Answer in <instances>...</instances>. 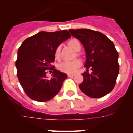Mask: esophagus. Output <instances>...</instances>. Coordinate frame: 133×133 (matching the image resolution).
Instances as JSON below:
<instances>
[{"label": "esophagus", "instance_id": "34e87169", "mask_svg": "<svg viewBox=\"0 0 133 133\" xmlns=\"http://www.w3.org/2000/svg\"><path fill=\"white\" fill-rule=\"evenodd\" d=\"M75 77V75H74V74H68V77L72 78V77Z\"/></svg>", "mask_w": 133, "mask_h": 133}]
</instances>
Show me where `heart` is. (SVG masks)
Masks as SVG:
<instances>
[{"label": "heart", "mask_w": 133, "mask_h": 133, "mask_svg": "<svg viewBox=\"0 0 133 133\" xmlns=\"http://www.w3.org/2000/svg\"><path fill=\"white\" fill-rule=\"evenodd\" d=\"M68 44L75 51H79L81 49V43L77 39H71L68 42ZM55 55L56 58H58L60 56V47H57L55 50ZM81 63L78 59H75L71 61H64L60 63L58 66L59 70L65 73H75L77 69L81 66Z\"/></svg>", "instance_id": "obj_1"}]
</instances>
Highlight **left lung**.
<instances>
[{
	"mask_svg": "<svg viewBox=\"0 0 133 133\" xmlns=\"http://www.w3.org/2000/svg\"><path fill=\"white\" fill-rule=\"evenodd\" d=\"M84 48L87 71L82 74L81 91L91 98H101L111 92L119 72L118 54L114 43L104 34L89 29H70ZM92 70L91 74L88 69Z\"/></svg>",
	"mask_w": 133,
	"mask_h": 133,
	"instance_id": "8db88e82",
	"label": "left lung"
}]
</instances>
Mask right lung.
I'll use <instances>...</instances> for the list:
<instances>
[{"instance_id":"right-lung-1","label":"right lung","mask_w":133,"mask_h":133,"mask_svg":"<svg viewBox=\"0 0 133 133\" xmlns=\"http://www.w3.org/2000/svg\"><path fill=\"white\" fill-rule=\"evenodd\" d=\"M70 37L66 30L53 32L42 31L23 42L16 61L17 77L30 98L46 102L59 92L67 75L55 69L52 63L55 59L56 48ZM47 70L52 72L51 79L45 76Z\"/></svg>"}]
</instances>
